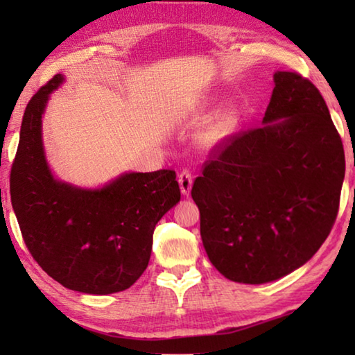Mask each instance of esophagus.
<instances>
[{
    "mask_svg": "<svg viewBox=\"0 0 355 355\" xmlns=\"http://www.w3.org/2000/svg\"><path fill=\"white\" fill-rule=\"evenodd\" d=\"M178 183H180V189H182V194L188 196L192 188V173L188 169H183L178 173Z\"/></svg>",
    "mask_w": 355,
    "mask_h": 355,
    "instance_id": "obj_1",
    "label": "esophagus"
}]
</instances>
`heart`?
I'll use <instances>...</instances> for the list:
<instances>
[{"label":"heart","instance_id":"1","mask_svg":"<svg viewBox=\"0 0 355 355\" xmlns=\"http://www.w3.org/2000/svg\"><path fill=\"white\" fill-rule=\"evenodd\" d=\"M233 125H235V119H233L230 114H222V116H219L211 125H209L205 135H203V139L211 144L219 142L230 133L233 130Z\"/></svg>","mask_w":355,"mask_h":355}]
</instances>
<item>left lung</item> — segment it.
I'll return each mask as SVG.
<instances>
[{"instance_id":"obj_1","label":"left lung","mask_w":355,"mask_h":355,"mask_svg":"<svg viewBox=\"0 0 355 355\" xmlns=\"http://www.w3.org/2000/svg\"><path fill=\"white\" fill-rule=\"evenodd\" d=\"M263 127L216 144L191 196L209 261L233 282L293 272L326 241L338 214L345 150L316 86L277 71Z\"/></svg>"}]
</instances>
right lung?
<instances>
[{"instance_id":"add662e5","label":"right lung","mask_w":355,"mask_h":355,"mask_svg":"<svg viewBox=\"0 0 355 355\" xmlns=\"http://www.w3.org/2000/svg\"><path fill=\"white\" fill-rule=\"evenodd\" d=\"M62 81L53 76L23 114L12 208L29 254L51 279L80 293H119L147 269L155 227L180 202V186L169 169L123 173L101 189L58 182L45 159L42 114Z\"/></svg>"}]
</instances>
